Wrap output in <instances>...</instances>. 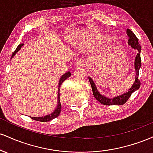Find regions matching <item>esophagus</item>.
Segmentation results:
<instances>
[{
  "instance_id": "1",
  "label": "esophagus",
  "mask_w": 153,
  "mask_h": 153,
  "mask_svg": "<svg viewBox=\"0 0 153 153\" xmlns=\"http://www.w3.org/2000/svg\"><path fill=\"white\" fill-rule=\"evenodd\" d=\"M85 65V62L82 59H80V60H78L76 62V66L77 67H82Z\"/></svg>"
}]
</instances>
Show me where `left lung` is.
<instances>
[{"instance_id": "8db88e82", "label": "left lung", "mask_w": 153, "mask_h": 153, "mask_svg": "<svg viewBox=\"0 0 153 153\" xmlns=\"http://www.w3.org/2000/svg\"><path fill=\"white\" fill-rule=\"evenodd\" d=\"M127 34L128 36L129 37V45H131V47L132 48L136 49L138 51V53L137 54L136 57H135V62H134V68H135V81L134 84L132 85V86L128 92L125 93V94L121 95V96H117V97L113 98V99H108V98L105 97V96H103L102 95L99 94V92L98 91L97 88H96V85H95V83L93 81V80L91 78H88L89 82H90L91 88H92L93 91V94H94V97L96 98V100L99 101L101 104L106 105V106H111V105H123L124 104L128 99H129V97L131 96V95L132 94L133 92H134L135 91L138 90L140 88V80L138 79L139 76V71H140V68L141 67V57H140V52H141V46L139 44L138 39L135 36L134 33L131 31L130 29H127Z\"/></svg>"}]
</instances>
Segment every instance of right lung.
I'll list each match as a JSON object with an SVG mask.
<instances>
[{
  "label": "right lung",
  "instance_id": "1",
  "mask_svg": "<svg viewBox=\"0 0 153 153\" xmlns=\"http://www.w3.org/2000/svg\"><path fill=\"white\" fill-rule=\"evenodd\" d=\"M24 45V44H21V45H19L18 47H17V48L16 49L14 52H13V53L12 54V56H11V58L13 57V56L15 55L16 53L18 51L20 50L21 48H22V47ZM71 73H70V72H68V73H66L65 74H64L62 75V77H61L60 80H59V88H58V99H57V108H56V109L53 113H52L51 114H49L47 116H45V117H31V119H34V120H36V121H39V122H49V121L52 120V119H53L54 118H56V117H57L59 115V113H60L61 111V108H62V106H61V103H60V93L59 92V88H60V85H62V83L63 82L65 81V80H66L67 78H69L70 76H71Z\"/></svg>",
  "mask_w": 153,
  "mask_h": 153
}]
</instances>
